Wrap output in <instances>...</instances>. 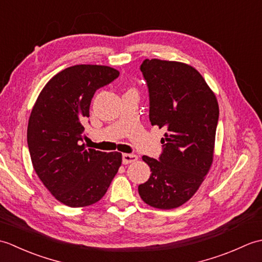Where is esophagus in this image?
<instances>
[{"label":"esophagus","instance_id":"esophagus-1","mask_svg":"<svg viewBox=\"0 0 262 262\" xmlns=\"http://www.w3.org/2000/svg\"><path fill=\"white\" fill-rule=\"evenodd\" d=\"M137 161V155L135 154H128V153H124L122 154V163L124 164H129Z\"/></svg>","mask_w":262,"mask_h":262}]
</instances>
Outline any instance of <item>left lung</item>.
Returning <instances> with one entry per match:
<instances>
[{
    "mask_svg": "<svg viewBox=\"0 0 262 262\" xmlns=\"http://www.w3.org/2000/svg\"><path fill=\"white\" fill-rule=\"evenodd\" d=\"M141 71L148 88L149 121L168 133L159 160L143 155L152 174L138 193L152 207L176 208L193 196L213 163L219 103L190 65L154 58L144 60Z\"/></svg>",
    "mask_w": 262,
    "mask_h": 262,
    "instance_id": "8db88e82",
    "label": "left lung"
}]
</instances>
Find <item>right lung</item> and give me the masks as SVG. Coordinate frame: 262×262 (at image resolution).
<instances>
[{"instance_id": "obj_1", "label": "right lung", "mask_w": 262, "mask_h": 262, "mask_svg": "<svg viewBox=\"0 0 262 262\" xmlns=\"http://www.w3.org/2000/svg\"><path fill=\"white\" fill-rule=\"evenodd\" d=\"M118 76L109 66H71L49 80L32 108L27 142L33 169L53 196L70 207L99 202L121 164V153L81 144L94 93Z\"/></svg>"}]
</instances>
